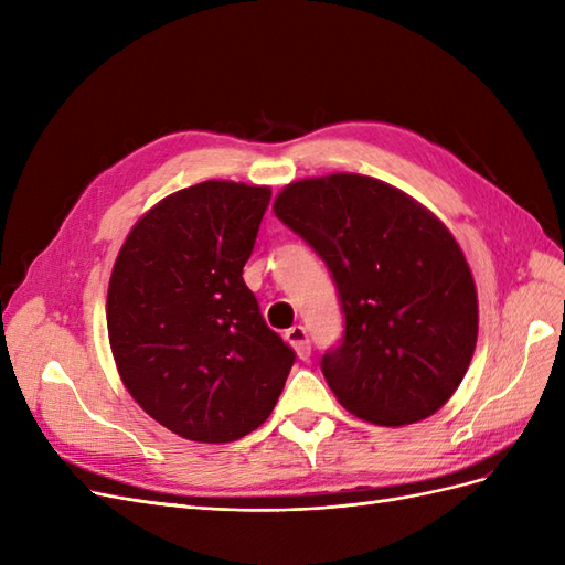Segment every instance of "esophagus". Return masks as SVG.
<instances>
[{"label":"esophagus","mask_w":565,"mask_h":565,"mask_svg":"<svg viewBox=\"0 0 565 565\" xmlns=\"http://www.w3.org/2000/svg\"><path fill=\"white\" fill-rule=\"evenodd\" d=\"M285 339L292 344V349L297 351V355L301 361L311 355V339H309V330L303 328V324H292V328L285 330Z\"/></svg>","instance_id":"34e87169"}]
</instances>
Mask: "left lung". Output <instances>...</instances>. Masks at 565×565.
<instances>
[{"instance_id": "left-lung-1", "label": "left lung", "mask_w": 565, "mask_h": 565, "mask_svg": "<svg viewBox=\"0 0 565 565\" xmlns=\"http://www.w3.org/2000/svg\"><path fill=\"white\" fill-rule=\"evenodd\" d=\"M273 212L332 273L344 334L320 370L337 401L384 426L446 405L478 334L473 278L450 231L413 198L361 174L289 183Z\"/></svg>"}]
</instances>
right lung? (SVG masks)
<instances>
[{
	"mask_svg": "<svg viewBox=\"0 0 565 565\" xmlns=\"http://www.w3.org/2000/svg\"><path fill=\"white\" fill-rule=\"evenodd\" d=\"M268 202L264 185L183 188L117 254L108 337L119 377L188 440L231 443L262 426L297 361L243 280Z\"/></svg>",
	"mask_w": 565,
	"mask_h": 565,
	"instance_id": "obj_1",
	"label": "right lung"
}]
</instances>
